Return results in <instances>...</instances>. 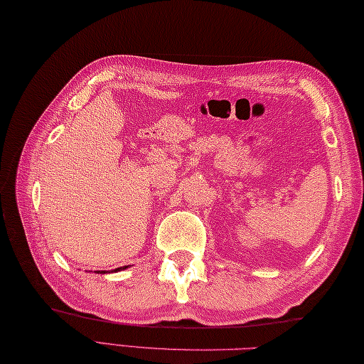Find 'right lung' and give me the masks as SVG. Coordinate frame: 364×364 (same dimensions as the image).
Masks as SVG:
<instances>
[{
    "label": "right lung",
    "instance_id": "add662e5",
    "mask_svg": "<svg viewBox=\"0 0 364 364\" xmlns=\"http://www.w3.org/2000/svg\"><path fill=\"white\" fill-rule=\"evenodd\" d=\"M125 269H127V265H125V267H119V269L111 270V273H113V272H121V270H125ZM97 273H109V272H107V270H99Z\"/></svg>",
    "mask_w": 364,
    "mask_h": 364
}]
</instances>
